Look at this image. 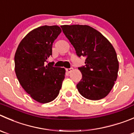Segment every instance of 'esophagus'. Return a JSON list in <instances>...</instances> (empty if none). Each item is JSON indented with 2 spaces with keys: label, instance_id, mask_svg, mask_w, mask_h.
Masks as SVG:
<instances>
[{
  "label": "esophagus",
  "instance_id": "esophagus-1",
  "mask_svg": "<svg viewBox=\"0 0 134 134\" xmlns=\"http://www.w3.org/2000/svg\"><path fill=\"white\" fill-rule=\"evenodd\" d=\"M72 69H73L72 68H68V69H66V71H67V72H69H69H71V71H72Z\"/></svg>",
  "mask_w": 134,
  "mask_h": 134
}]
</instances>
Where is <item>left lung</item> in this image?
I'll return each mask as SVG.
<instances>
[{
	"mask_svg": "<svg viewBox=\"0 0 134 134\" xmlns=\"http://www.w3.org/2000/svg\"><path fill=\"white\" fill-rule=\"evenodd\" d=\"M63 33L75 48L76 55L85 57V65L79 67L81 80L76 84L85 98L99 100L108 95L116 80L117 55L109 41L88 25L61 26Z\"/></svg>",
	"mask_w": 134,
	"mask_h": 134,
	"instance_id": "obj_1",
	"label": "left lung"
}]
</instances>
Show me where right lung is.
Returning a JSON list of instances; mask_svg holds the SVG:
<instances>
[{
    "mask_svg": "<svg viewBox=\"0 0 134 134\" xmlns=\"http://www.w3.org/2000/svg\"><path fill=\"white\" fill-rule=\"evenodd\" d=\"M62 32L58 25H44L29 32L19 43L15 57V71L19 83L28 94L42 103L58 96L65 70L45 62L52 55V45Z\"/></svg>",
    "mask_w": 134,
    "mask_h": 134,
    "instance_id": "add662e5",
    "label": "right lung"
}]
</instances>
